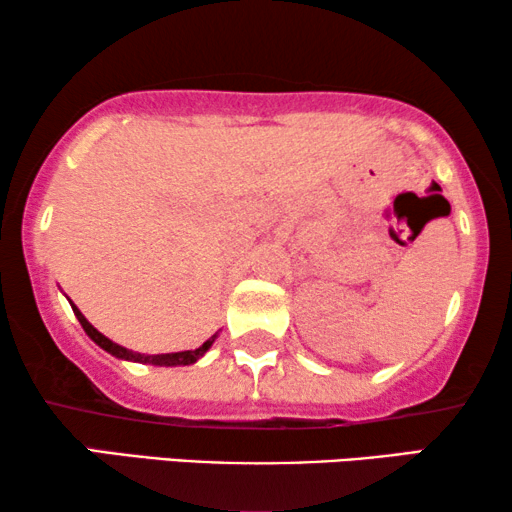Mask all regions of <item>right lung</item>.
<instances>
[{
	"label": "right lung",
	"instance_id": "1",
	"mask_svg": "<svg viewBox=\"0 0 512 512\" xmlns=\"http://www.w3.org/2000/svg\"><path fill=\"white\" fill-rule=\"evenodd\" d=\"M69 305H72V310L76 314V319H79V324L83 326V331H86V335L90 340L95 342L97 347H102L104 352H109L111 356H116V359L121 361H135V363H149V366H191V363H195L198 359H202L209 352V347L214 345V340L219 338V333H214L212 338H209L205 345L198 347V349H186V352H172V354H139V352H132V349L118 345V342L109 340L107 335H102L97 328L90 324V321L83 317L79 307H76L72 300H69Z\"/></svg>",
	"mask_w": 512,
	"mask_h": 512
}]
</instances>
